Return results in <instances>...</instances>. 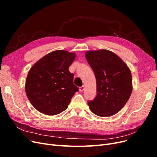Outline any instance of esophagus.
<instances>
[{
    "mask_svg": "<svg viewBox=\"0 0 157 157\" xmlns=\"http://www.w3.org/2000/svg\"><path fill=\"white\" fill-rule=\"evenodd\" d=\"M84 86H82L81 87H80L79 88V90H80V92H83L84 91Z\"/></svg>",
    "mask_w": 157,
    "mask_h": 157,
    "instance_id": "obj_1",
    "label": "esophagus"
}]
</instances>
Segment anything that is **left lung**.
<instances>
[{
	"label": "left lung",
	"instance_id": "8db88e82",
	"mask_svg": "<svg viewBox=\"0 0 157 157\" xmlns=\"http://www.w3.org/2000/svg\"><path fill=\"white\" fill-rule=\"evenodd\" d=\"M85 56L94 71L97 95L88 104L95 115H115L125 105L132 92L130 70L119 57L107 50L89 51Z\"/></svg>",
	"mask_w": 157,
	"mask_h": 157
}]
</instances>
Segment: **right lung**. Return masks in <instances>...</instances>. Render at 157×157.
<instances>
[{"label": "right lung", "mask_w": 157, "mask_h": 157, "mask_svg": "<svg viewBox=\"0 0 157 157\" xmlns=\"http://www.w3.org/2000/svg\"><path fill=\"white\" fill-rule=\"evenodd\" d=\"M75 54L67 51L52 52L39 60L28 73L27 96L36 110L55 115L68 107L79 89L73 84L74 74L69 71Z\"/></svg>", "instance_id": "obj_1"}]
</instances>
